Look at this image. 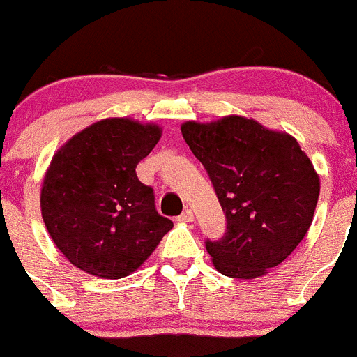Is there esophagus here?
Returning a JSON list of instances; mask_svg holds the SVG:
<instances>
[{"label": "esophagus", "mask_w": 357, "mask_h": 357, "mask_svg": "<svg viewBox=\"0 0 357 357\" xmlns=\"http://www.w3.org/2000/svg\"><path fill=\"white\" fill-rule=\"evenodd\" d=\"M178 220L183 222V224H192V222H194L192 210H185V211H183V213L178 217Z\"/></svg>", "instance_id": "esophagus-1"}]
</instances>
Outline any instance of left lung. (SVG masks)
<instances>
[{"mask_svg": "<svg viewBox=\"0 0 357 357\" xmlns=\"http://www.w3.org/2000/svg\"><path fill=\"white\" fill-rule=\"evenodd\" d=\"M182 135L203 163L227 218L220 241H206L215 269L255 280L280 266L309 231L319 175L290 133L245 116L182 123Z\"/></svg>", "mask_w": 357, "mask_h": 357, "instance_id": "obj_1", "label": "left lung"}]
</instances>
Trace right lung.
<instances>
[{"label": "right lung", "mask_w": 357, "mask_h": 357, "mask_svg": "<svg viewBox=\"0 0 357 357\" xmlns=\"http://www.w3.org/2000/svg\"><path fill=\"white\" fill-rule=\"evenodd\" d=\"M161 133L156 123L105 118L54 154L41 183V217L74 267L102 280L130 276L174 227L135 174Z\"/></svg>", "instance_id": "add662e5"}]
</instances>
